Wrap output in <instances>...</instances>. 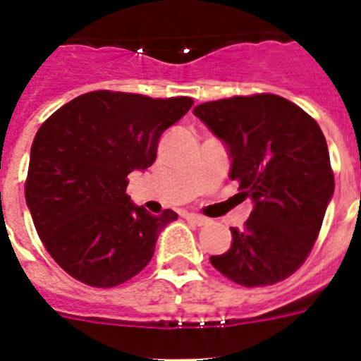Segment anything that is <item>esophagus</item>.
<instances>
[{
    "instance_id": "obj_1",
    "label": "esophagus",
    "mask_w": 361,
    "mask_h": 361,
    "mask_svg": "<svg viewBox=\"0 0 361 361\" xmlns=\"http://www.w3.org/2000/svg\"><path fill=\"white\" fill-rule=\"evenodd\" d=\"M186 219L191 220V222H193V224H197V226L208 224V219H206V216H202V215H197V213H188Z\"/></svg>"
}]
</instances>
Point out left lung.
Instances as JSON below:
<instances>
[{"mask_svg": "<svg viewBox=\"0 0 361 361\" xmlns=\"http://www.w3.org/2000/svg\"><path fill=\"white\" fill-rule=\"evenodd\" d=\"M193 114L224 142L229 177L253 200L244 229L231 228V247L209 262L244 288L286 280L311 253L334 193L320 126L273 94L220 99Z\"/></svg>", "mask_w": 361, "mask_h": 361, "instance_id": "obj_1", "label": "left lung"}]
</instances>
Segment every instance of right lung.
I'll return each mask as SVG.
<instances>
[{
  "mask_svg": "<svg viewBox=\"0 0 361 361\" xmlns=\"http://www.w3.org/2000/svg\"><path fill=\"white\" fill-rule=\"evenodd\" d=\"M191 104V97L97 90L72 99L41 124L25 199L41 242L70 276L114 288L148 266L177 213L155 216L133 204L126 177L155 162L161 135Z\"/></svg>",
  "mask_w": 361,
  "mask_h": 361,
  "instance_id": "right-lung-1",
  "label": "right lung"
}]
</instances>
